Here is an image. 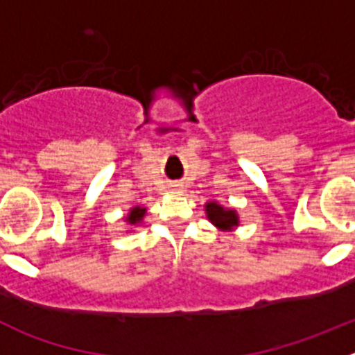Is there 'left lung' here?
Here are the masks:
<instances>
[{
  "label": "left lung",
  "instance_id": "obj_1",
  "mask_svg": "<svg viewBox=\"0 0 355 355\" xmlns=\"http://www.w3.org/2000/svg\"><path fill=\"white\" fill-rule=\"evenodd\" d=\"M206 213H208V218L211 220V224L224 229V231L238 225L236 213L233 209H224L220 205H216V202H208L206 205Z\"/></svg>",
  "mask_w": 355,
  "mask_h": 355
}]
</instances>
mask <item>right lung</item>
<instances>
[{"label": "right lung", "instance_id": "1", "mask_svg": "<svg viewBox=\"0 0 355 355\" xmlns=\"http://www.w3.org/2000/svg\"><path fill=\"white\" fill-rule=\"evenodd\" d=\"M144 215H146V208H140V206H137V208L131 209L130 215L126 216V220L130 222V224H139V222L142 220Z\"/></svg>", "mask_w": 355, "mask_h": 355}]
</instances>
